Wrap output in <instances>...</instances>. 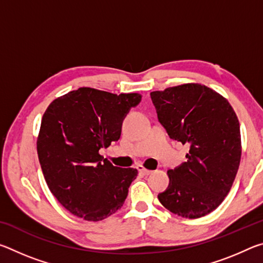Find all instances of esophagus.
<instances>
[{
	"mask_svg": "<svg viewBox=\"0 0 263 263\" xmlns=\"http://www.w3.org/2000/svg\"><path fill=\"white\" fill-rule=\"evenodd\" d=\"M137 169H138V172L140 173V174H142V175H145V176H147V175H149V174H152V171H149V169H147V168H145L144 166H138L137 167Z\"/></svg>",
	"mask_w": 263,
	"mask_h": 263,
	"instance_id": "obj_1",
	"label": "esophagus"
}]
</instances>
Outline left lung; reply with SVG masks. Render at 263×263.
Masks as SVG:
<instances>
[{
    "instance_id": "1",
    "label": "left lung",
    "mask_w": 263,
    "mask_h": 263,
    "mask_svg": "<svg viewBox=\"0 0 263 263\" xmlns=\"http://www.w3.org/2000/svg\"><path fill=\"white\" fill-rule=\"evenodd\" d=\"M160 123L172 139L190 145L186 162L169 169L158 196L173 213L195 219L212 212L230 193L241 159L237 115L229 101L199 83L151 92Z\"/></svg>"
}]
</instances>
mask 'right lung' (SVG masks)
<instances>
[{
    "instance_id": "add662e5",
    "label": "right lung",
    "mask_w": 263,
    "mask_h": 263,
    "mask_svg": "<svg viewBox=\"0 0 263 263\" xmlns=\"http://www.w3.org/2000/svg\"><path fill=\"white\" fill-rule=\"evenodd\" d=\"M138 92L112 94L82 87L47 106L37 138V152L53 196L72 215L100 221L123 206L136 168L115 167L100 154L121 137Z\"/></svg>"
}]
</instances>
